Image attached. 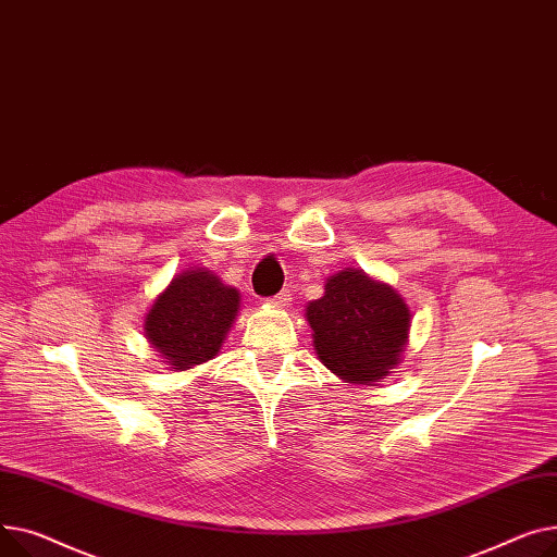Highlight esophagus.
<instances>
[{
    "instance_id": "1",
    "label": "esophagus",
    "mask_w": 557,
    "mask_h": 557,
    "mask_svg": "<svg viewBox=\"0 0 557 557\" xmlns=\"http://www.w3.org/2000/svg\"><path fill=\"white\" fill-rule=\"evenodd\" d=\"M289 301H292V294H289L287 289L278 292L276 297H272V299H270V304H272V306H278V308H287V306H289Z\"/></svg>"
}]
</instances>
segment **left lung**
<instances>
[{
    "mask_svg": "<svg viewBox=\"0 0 557 557\" xmlns=\"http://www.w3.org/2000/svg\"><path fill=\"white\" fill-rule=\"evenodd\" d=\"M321 364L346 384L377 386L396 369L409 342L411 310L403 294L364 270L344 268L306 306Z\"/></svg>",
    "mask_w": 557,
    "mask_h": 557,
    "instance_id": "1",
    "label": "left lung"
}]
</instances>
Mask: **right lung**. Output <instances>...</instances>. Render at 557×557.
<instances>
[{"label": "right lung", "instance_id": "add662e5", "mask_svg": "<svg viewBox=\"0 0 557 557\" xmlns=\"http://www.w3.org/2000/svg\"><path fill=\"white\" fill-rule=\"evenodd\" d=\"M238 310L234 285L207 268H186L154 297L144 333L169 371H188L220 352Z\"/></svg>", "mask_w": 557, "mask_h": 557}]
</instances>
